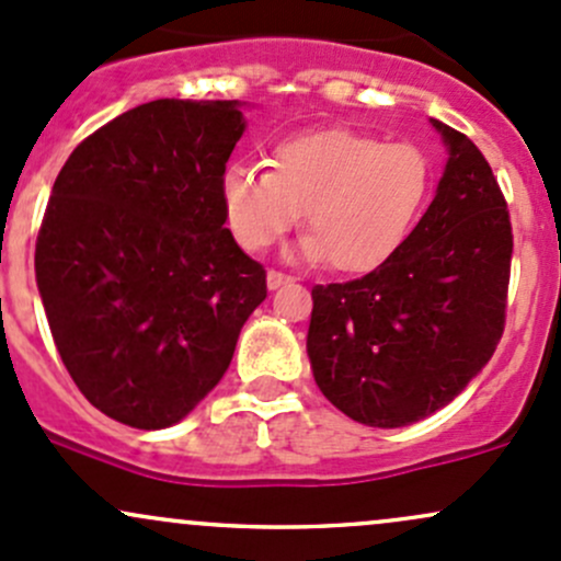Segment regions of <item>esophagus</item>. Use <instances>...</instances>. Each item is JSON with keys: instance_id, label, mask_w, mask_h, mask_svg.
<instances>
[{"instance_id": "obj_1", "label": "esophagus", "mask_w": 561, "mask_h": 561, "mask_svg": "<svg viewBox=\"0 0 561 561\" xmlns=\"http://www.w3.org/2000/svg\"><path fill=\"white\" fill-rule=\"evenodd\" d=\"M266 279H268V290H279V287L290 285L293 276H287V274H282V271H274V268H271Z\"/></svg>"}]
</instances>
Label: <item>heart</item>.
<instances>
[{"label":"heart","mask_w":561,"mask_h":561,"mask_svg":"<svg viewBox=\"0 0 561 561\" xmlns=\"http://www.w3.org/2000/svg\"><path fill=\"white\" fill-rule=\"evenodd\" d=\"M431 162L412 144H380L354 130H313L282 140L271 170L231 164L220 178L226 224L248 252L285 237L306 207V261L362 274L389 261L428 199Z\"/></svg>","instance_id":"b5f03b06"}]
</instances>
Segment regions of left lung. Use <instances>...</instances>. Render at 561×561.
Returning a JSON list of instances; mask_svg holds the SVG:
<instances>
[{
	"label": "left lung",
	"mask_w": 561,
	"mask_h": 561,
	"mask_svg": "<svg viewBox=\"0 0 561 561\" xmlns=\"http://www.w3.org/2000/svg\"><path fill=\"white\" fill-rule=\"evenodd\" d=\"M434 127L450 159L410 237L370 274L311 290L313 380L365 426H410L450 404L506 328V196L463 133Z\"/></svg>",
	"instance_id": "8db88e82"
}]
</instances>
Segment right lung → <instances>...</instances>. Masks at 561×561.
<instances>
[{
	"mask_svg": "<svg viewBox=\"0 0 561 561\" xmlns=\"http://www.w3.org/2000/svg\"><path fill=\"white\" fill-rule=\"evenodd\" d=\"M242 133L237 101L159 98L98 127L55 178L36 285L73 383L125 426L186 417L266 300L220 205Z\"/></svg>",
	"mask_w": 561,
	"mask_h": 561,
	"instance_id": "right-lung-1",
	"label": "right lung"
}]
</instances>
